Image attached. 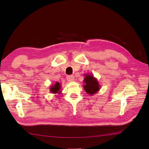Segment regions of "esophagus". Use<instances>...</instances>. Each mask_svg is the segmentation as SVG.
Returning <instances> with one entry per match:
<instances>
[{
  "label": "esophagus",
  "mask_w": 149,
  "mask_h": 149,
  "mask_svg": "<svg viewBox=\"0 0 149 149\" xmlns=\"http://www.w3.org/2000/svg\"><path fill=\"white\" fill-rule=\"evenodd\" d=\"M67 79L68 82H74V76L73 75H68Z\"/></svg>",
  "instance_id": "obj_1"
}]
</instances>
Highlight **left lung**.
Wrapping results in <instances>:
<instances>
[{
	"label": "left lung",
	"instance_id": "1",
	"mask_svg": "<svg viewBox=\"0 0 149 149\" xmlns=\"http://www.w3.org/2000/svg\"><path fill=\"white\" fill-rule=\"evenodd\" d=\"M85 77L84 79L83 85L84 89L86 92L93 96V95L97 93L100 89V85L99 84L97 79L94 77L93 74H84Z\"/></svg>",
	"mask_w": 149,
	"mask_h": 149
}]
</instances>
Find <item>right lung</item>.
<instances>
[{"label":"right lung","mask_w":149,"mask_h":149,"mask_svg":"<svg viewBox=\"0 0 149 149\" xmlns=\"http://www.w3.org/2000/svg\"><path fill=\"white\" fill-rule=\"evenodd\" d=\"M61 87L62 85L58 82L55 83V84L52 85L50 88H49V91L53 94H60L62 93V91H61Z\"/></svg>","instance_id":"1"}]
</instances>
